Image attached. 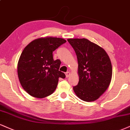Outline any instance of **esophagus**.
I'll use <instances>...</instances> for the list:
<instances>
[{"label":"esophagus","instance_id":"esophagus-1","mask_svg":"<svg viewBox=\"0 0 130 130\" xmlns=\"http://www.w3.org/2000/svg\"><path fill=\"white\" fill-rule=\"evenodd\" d=\"M65 75H66V77H68L70 76V72H67V73H65Z\"/></svg>","mask_w":130,"mask_h":130}]
</instances>
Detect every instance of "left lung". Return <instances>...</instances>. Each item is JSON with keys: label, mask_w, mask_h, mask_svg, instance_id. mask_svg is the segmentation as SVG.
<instances>
[{"label": "left lung", "mask_w": 130, "mask_h": 130, "mask_svg": "<svg viewBox=\"0 0 130 130\" xmlns=\"http://www.w3.org/2000/svg\"><path fill=\"white\" fill-rule=\"evenodd\" d=\"M78 61L79 80L74 93L86 102L98 99L110 85L112 65L105 51L87 39H69Z\"/></svg>", "instance_id": "1"}]
</instances>
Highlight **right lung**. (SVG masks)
Here are the masks:
<instances>
[{"instance_id": "right-lung-1", "label": "right lung", "mask_w": 130, "mask_h": 130, "mask_svg": "<svg viewBox=\"0 0 130 130\" xmlns=\"http://www.w3.org/2000/svg\"><path fill=\"white\" fill-rule=\"evenodd\" d=\"M66 42L57 37L40 38L23 50L18 62V77L22 87L29 95L37 98L50 96L55 91L59 78L65 77L59 70L60 60H54L53 52Z\"/></svg>"}]
</instances>
